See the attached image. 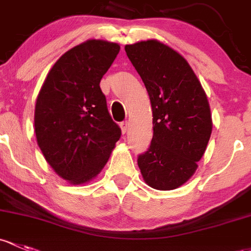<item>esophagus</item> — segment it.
Listing matches in <instances>:
<instances>
[{
    "mask_svg": "<svg viewBox=\"0 0 251 251\" xmlns=\"http://www.w3.org/2000/svg\"><path fill=\"white\" fill-rule=\"evenodd\" d=\"M120 128H121V132L126 133V131H127V128H128L127 121H121V123H120Z\"/></svg>",
    "mask_w": 251,
    "mask_h": 251,
    "instance_id": "obj_1",
    "label": "esophagus"
}]
</instances>
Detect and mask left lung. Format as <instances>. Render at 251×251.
<instances>
[{"instance_id": "left-lung-1", "label": "left lung", "mask_w": 251, "mask_h": 251, "mask_svg": "<svg viewBox=\"0 0 251 251\" xmlns=\"http://www.w3.org/2000/svg\"><path fill=\"white\" fill-rule=\"evenodd\" d=\"M125 51L152 108L151 143L138 155L142 176L154 189H176L195 173L209 142L207 96L186 60L170 47L151 39L126 46Z\"/></svg>"}]
</instances>
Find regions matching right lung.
Segmentation results:
<instances>
[{
	"instance_id": "1",
	"label": "right lung",
	"mask_w": 251,
	"mask_h": 251,
	"mask_svg": "<svg viewBox=\"0 0 251 251\" xmlns=\"http://www.w3.org/2000/svg\"><path fill=\"white\" fill-rule=\"evenodd\" d=\"M119 50L117 43L96 39L68 50L37 97V143L55 172L72 184L86 183L101 172L121 136L100 88Z\"/></svg>"
}]
</instances>
